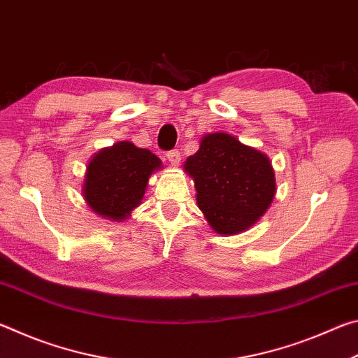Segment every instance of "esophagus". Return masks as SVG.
Returning a JSON list of instances; mask_svg holds the SVG:
<instances>
[{"mask_svg": "<svg viewBox=\"0 0 358 358\" xmlns=\"http://www.w3.org/2000/svg\"><path fill=\"white\" fill-rule=\"evenodd\" d=\"M167 159H169V162H171V164L175 167V166H178L180 164V161H181V155H180V151L178 150H172V151H169L167 153Z\"/></svg>", "mask_w": 358, "mask_h": 358, "instance_id": "34e87169", "label": "esophagus"}]
</instances>
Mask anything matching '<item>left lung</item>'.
I'll return each instance as SVG.
<instances>
[{
	"instance_id": "1",
	"label": "left lung",
	"mask_w": 358,
	"mask_h": 358,
	"mask_svg": "<svg viewBox=\"0 0 358 358\" xmlns=\"http://www.w3.org/2000/svg\"><path fill=\"white\" fill-rule=\"evenodd\" d=\"M183 169L194 181L199 208L220 235L252 227L275 199L270 157L227 132L205 134Z\"/></svg>"
}]
</instances>
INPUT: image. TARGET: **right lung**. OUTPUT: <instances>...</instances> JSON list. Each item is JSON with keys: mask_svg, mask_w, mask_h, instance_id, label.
<instances>
[{"mask_svg": "<svg viewBox=\"0 0 358 358\" xmlns=\"http://www.w3.org/2000/svg\"><path fill=\"white\" fill-rule=\"evenodd\" d=\"M162 161L147 148L120 141L94 153L85 171V202L101 217L121 222L142 203L148 180Z\"/></svg>", "mask_w": 358, "mask_h": 358, "instance_id": "1", "label": "right lung"}]
</instances>
